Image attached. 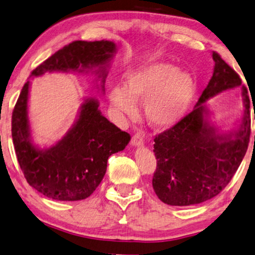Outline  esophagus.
I'll return each mask as SVG.
<instances>
[{
  "mask_svg": "<svg viewBox=\"0 0 255 255\" xmlns=\"http://www.w3.org/2000/svg\"><path fill=\"white\" fill-rule=\"evenodd\" d=\"M144 144V135L140 134V132H136V134L132 136L131 138V145L132 146H143Z\"/></svg>",
  "mask_w": 255,
  "mask_h": 255,
  "instance_id": "esophagus-1",
  "label": "esophagus"
}]
</instances>
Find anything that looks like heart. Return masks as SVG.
I'll return each mask as SVG.
<instances>
[{"label":"heart","instance_id":"b5f03b06","mask_svg":"<svg viewBox=\"0 0 255 255\" xmlns=\"http://www.w3.org/2000/svg\"><path fill=\"white\" fill-rule=\"evenodd\" d=\"M197 85L194 77L168 62H155L129 72L126 87L111 90L113 110L124 117L137 113V101H145L144 111L153 127L168 129L183 120L195 98Z\"/></svg>","mask_w":255,"mask_h":255}]
</instances>
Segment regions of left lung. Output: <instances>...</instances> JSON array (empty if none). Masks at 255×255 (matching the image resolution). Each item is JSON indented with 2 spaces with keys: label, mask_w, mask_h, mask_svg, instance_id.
Returning a JSON list of instances; mask_svg holds the SVG:
<instances>
[{
  "label": "left lung",
  "mask_w": 255,
  "mask_h": 255,
  "mask_svg": "<svg viewBox=\"0 0 255 255\" xmlns=\"http://www.w3.org/2000/svg\"><path fill=\"white\" fill-rule=\"evenodd\" d=\"M212 77L193 111L154 138L157 163L152 185L165 204L186 207L217 196L235 175L249 146L251 116L246 87L242 86L244 112L236 129L219 132L209 119L205 102L242 85L240 76L217 52H212Z\"/></svg>",
  "instance_id": "8db88e82"
}]
</instances>
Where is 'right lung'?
Here are the masks:
<instances>
[{
  "mask_svg": "<svg viewBox=\"0 0 255 255\" xmlns=\"http://www.w3.org/2000/svg\"><path fill=\"white\" fill-rule=\"evenodd\" d=\"M117 45L110 40H76L50 56L29 78L45 72H92L95 87L104 94L106 78ZM94 83V82H93ZM30 82L23 85L12 112V139L28 184L48 199L84 200L95 191L107 171L111 154L123 151L130 135L110 123L99 110V101L84 100L72 127L58 143L40 148L31 138L28 118Z\"/></svg>",
  "mask_w": 255,
  "mask_h": 255,
  "instance_id": "right-lung-1",
  "label": "right lung"
}]
</instances>
